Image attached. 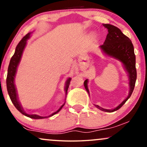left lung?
<instances>
[{
  "label": "left lung",
  "mask_w": 147,
  "mask_h": 147,
  "mask_svg": "<svg viewBox=\"0 0 147 147\" xmlns=\"http://www.w3.org/2000/svg\"><path fill=\"white\" fill-rule=\"evenodd\" d=\"M103 26L106 27L108 31V34L105 38V42L100 46L101 50L107 55L114 57L122 62L124 67L128 72L129 79H130V91L128 96L116 108L109 110L101 108L99 105L95 106L101 110L107 112H113L118 110L126 103V101L130 98L134 91L135 83L136 80V56L134 54V46L131 40L118 27L114 25L109 24H103ZM88 80L86 79L84 82V86L88 93H89L87 87Z\"/></svg>",
  "instance_id": "1"
}]
</instances>
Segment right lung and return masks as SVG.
Segmentation results:
<instances>
[{
  "label": "right lung",
  "instance_id": "1",
  "mask_svg": "<svg viewBox=\"0 0 147 147\" xmlns=\"http://www.w3.org/2000/svg\"><path fill=\"white\" fill-rule=\"evenodd\" d=\"M29 36H30V33H28V34L25 35V36L22 38V40L19 42V43L17 44V46L16 47V49H15V54H13V56H12V58H11V60H10L9 67H8V72H7V91L9 95L10 98H11V100L13 103V105H15V107H16V108L18 109V110L20 111L22 114L29 117V118H31L33 119L46 118H48V117L54 116V114H56V113H57L58 111H60V109L62 108V107L64 106V104H65L66 101H64V102L60 105L59 108H58L57 110H56L54 112L51 113V114L49 115L48 116H40V115L38 114V113H31V114H29V113H27L25 112V111L23 109V106L21 105V103L19 102L18 94H17V91L15 85V75H16L17 67H18L19 62H20L23 50H24L25 45H26V43H27L26 42L27 39L29 38ZM70 80H71V78H68L66 81L65 92H66V95H67V91H68V87H69Z\"/></svg>",
  "mask_w": 147,
  "mask_h": 147
}]
</instances>
